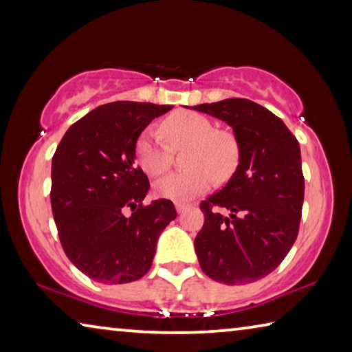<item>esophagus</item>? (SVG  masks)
<instances>
[{"label":"esophagus","mask_w":352,"mask_h":352,"mask_svg":"<svg viewBox=\"0 0 352 352\" xmlns=\"http://www.w3.org/2000/svg\"><path fill=\"white\" fill-rule=\"evenodd\" d=\"M175 208H177V212L178 214H182V212H184L189 208V205H186V204H180V201H177L175 204Z\"/></svg>","instance_id":"1"}]
</instances>
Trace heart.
<instances>
[{
  "label": "heart",
  "instance_id": "b5f03b06",
  "mask_svg": "<svg viewBox=\"0 0 352 352\" xmlns=\"http://www.w3.org/2000/svg\"><path fill=\"white\" fill-rule=\"evenodd\" d=\"M163 133L169 144L146 130L135 144V157L141 169L151 177L166 174L172 166V148L189 147L186 166L190 169L175 172L155 184L158 197L188 201L206 192L214 175L223 180L233 174L239 160V147L230 133L216 130L211 119L195 111H178L164 119Z\"/></svg>",
  "mask_w": 352,
  "mask_h": 352
}]
</instances>
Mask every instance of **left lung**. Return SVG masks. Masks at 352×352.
Masks as SVG:
<instances>
[{
  "instance_id": "8db88e82",
  "label": "left lung",
  "mask_w": 352,
  "mask_h": 352,
  "mask_svg": "<svg viewBox=\"0 0 352 352\" xmlns=\"http://www.w3.org/2000/svg\"><path fill=\"white\" fill-rule=\"evenodd\" d=\"M190 109L228 124L239 147L233 177L200 204L205 223L194 241L200 267L217 283H254L281 264L298 236L305 200L300 144L281 119L253 100Z\"/></svg>"
}]
</instances>
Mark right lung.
<instances>
[{"mask_svg": "<svg viewBox=\"0 0 352 352\" xmlns=\"http://www.w3.org/2000/svg\"><path fill=\"white\" fill-rule=\"evenodd\" d=\"M170 109L130 100L100 105L57 146L51 208L58 239L68 259L94 281L126 284L144 276L160 234L177 217L170 200L142 205L151 184L135 164L141 132Z\"/></svg>", "mask_w": 352, "mask_h": 352, "instance_id": "1", "label": "right lung"}]
</instances>
